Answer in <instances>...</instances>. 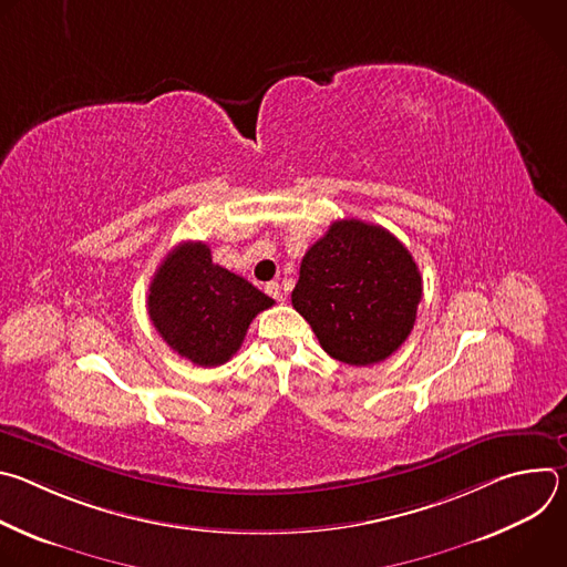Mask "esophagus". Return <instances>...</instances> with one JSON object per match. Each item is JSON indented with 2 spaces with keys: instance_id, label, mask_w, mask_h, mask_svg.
Returning <instances> with one entry per match:
<instances>
[{
  "instance_id": "obj_1",
  "label": "esophagus",
  "mask_w": 567,
  "mask_h": 567,
  "mask_svg": "<svg viewBox=\"0 0 567 567\" xmlns=\"http://www.w3.org/2000/svg\"><path fill=\"white\" fill-rule=\"evenodd\" d=\"M267 293H269L274 300H278V302L282 300V287H280L278 282H269V285H267Z\"/></svg>"
}]
</instances>
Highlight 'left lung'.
<instances>
[{
  "label": "left lung",
  "mask_w": 567,
  "mask_h": 567,
  "mask_svg": "<svg viewBox=\"0 0 567 567\" xmlns=\"http://www.w3.org/2000/svg\"><path fill=\"white\" fill-rule=\"evenodd\" d=\"M422 276L401 241L383 226L341 219L300 262L293 309L309 322L320 348L350 365H372L409 339Z\"/></svg>",
  "instance_id": "1"
}]
</instances>
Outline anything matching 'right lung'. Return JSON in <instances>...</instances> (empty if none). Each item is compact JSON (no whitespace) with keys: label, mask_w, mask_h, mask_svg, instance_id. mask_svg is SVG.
I'll return each instance as SVG.
<instances>
[{"label":"right lung","mask_w":567,"mask_h":567,"mask_svg":"<svg viewBox=\"0 0 567 567\" xmlns=\"http://www.w3.org/2000/svg\"><path fill=\"white\" fill-rule=\"evenodd\" d=\"M274 300L249 280L210 258L204 241H182L156 269L147 313L179 357L195 365L226 363L247 337L251 320Z\"/></svg>","instance_id":"right-lung-1"}]
</instances>
